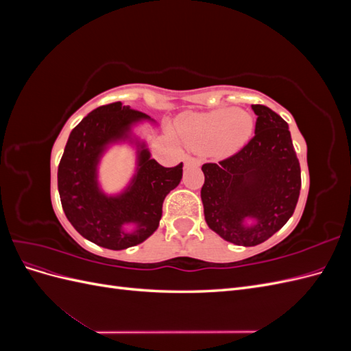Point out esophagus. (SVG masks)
<instances>
[{"label": "esophagus", "instance_id": "1", "mask_svg": "<svg viewBox=\"0 0 351 351\" xmlns=\"http://www.w3.org/2000/svg\"><path fill=\"white\" fill-rule=\"evenodd\" d=\"M183 161H184V165H186V167H189V165H200L199 159L192 158V156H189V155H186V156L183 158Z\"/></svg>", "mask_w": 351, "mask_h": 351}]
</instances>
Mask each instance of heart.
<instances>
[{
	"label": "heart",
	"mask_w": 351,
	"mask_h": 351,
	"mask_svg": "<svg viewBox=\"0 0 351 351\" xmlns=\"http://www.w3.org/2000/svg\"><path fill=\"white\" fill-rule=\"evenodd\" d=\"M176 130L190 149L224 156L247 143L253 133V117L243 110L221 108L182 117Z\"/></svg>",
	"instance_id": "1"
}]
</instances>
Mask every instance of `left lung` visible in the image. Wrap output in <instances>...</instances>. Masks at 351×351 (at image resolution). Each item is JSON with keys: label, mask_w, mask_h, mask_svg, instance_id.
<instances>
[{"label": "left lung", "mask_w": 351, "mask_h": 351, "mask_svg": "<svg viewBox=\"0 0 351 351\" xmlns=\"http://www.w3.org/2000/svg\"><path fill=\"white\" fill-rule=\"evenodd\" d=\"M252 110L258 115L253 139L224 161L202 165L206 224L237 246H256L281 230L302 187L289 124L265 105Z\"/></svg>", "instance_id": "8db88e82"}]
</instances>
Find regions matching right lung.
Returning <instances> with one entry per match:
<instances>
[{"label":"right lung","instance_id":"add662e5","mask_svg":"<svg viewBox=\"0 0 351 351\" xmlns=\"http://www.w3.org/2000/svg\"><path fill=\"white\" fill-rule=\"evenodd\" d=\"M149 115L114 102L89 112L71 130L58 165L62 209L79 234L101 247L123 250L152 236L162 217L165 196L183 177V162L167 168L151 158L133 125ZM136 146V173L119 195H107L97 182L100 158L114 143ZM134 227L132 232L125 228Z\"/></svg>","mask_w":351,"mask_h":351}]
</instances>
